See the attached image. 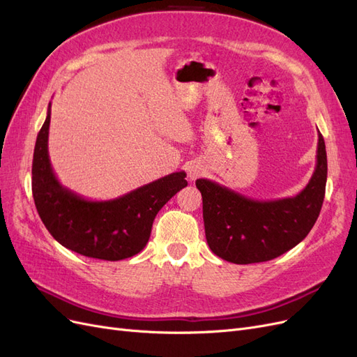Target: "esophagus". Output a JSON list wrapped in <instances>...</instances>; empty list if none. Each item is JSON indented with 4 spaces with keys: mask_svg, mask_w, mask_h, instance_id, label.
Instances as JSON below:
<instances>
[{
    "mask_svg": "<svg viewBox=\"0 0 357 357\" xmlns=\"http://www.w3.org/2000/svg\"><path fill=\"white\" fill-rule=\"evenodd\" d=\"M202 174H204V167L201 164H198V162H193V164H190L188 167V177H189L190 181L197 180Z\"/></svg>",
    "mask_w": 357,
    "mask_h": 357,
    "instance_id": "esophagus-1",
    "label": "esophagus"
}]
</instances>
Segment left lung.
Here are the masks:
<instances>
[{
  "label": "left lung",
  "mask_w": 357,
  "mask_h": 357,
  "mask_svg": "<svg viewBox=\"0 0 357 357\" xmlns=\"http://www.w3.org/2000/svg\"><path fill=\"white\" fill-rule=\"evenodd\" d=\"M328 158L319 132L316 169L296 197L275 201L247 198L219 183L198 178L205 238L225 261L247 265L271 261L305 238L314 226L326 190Z\"/></svg>",
  "instance_id": "left-lung-1"
}]
</instances>
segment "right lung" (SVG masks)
I'll use <instances>...</instances> for the list:
<instances>
[{
    "label": "right lung",
    "mask_w": 357,
    "mask_h": 357,
    "mask_svg": "<svg viewBox=\"0 0 357 357\" xmlns=\"http://www.w3.org/2000/svg\"><path fill=\"white\" fill-rule=\"evenodd\" d=\"M47 117L32 159V197L50 235L70 250L102 261H122L146 247L158 211L188 186L186 172H172L110 201H89L63 188L49 159Z\"/></svg>",
    "instance_id": "obj_1"
}]
</instances>
